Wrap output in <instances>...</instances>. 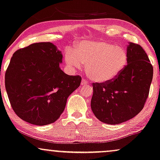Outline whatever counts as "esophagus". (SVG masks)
Instances as JSON below:
<instances>
[{"label": "esophagus", "mask_w": 160, "mask_h": 160, "mask_svg": "<svg viewBox=\"0 0 160 160\" xmlns=\"http://www.w3.org/2000/svg\"><path fill=\"white\" fill-rule=\"evenodd\" d=\"M81 85L82 86H87L88 85V81H87L86 79H82L81 81Z\"/></svg>", "instance_id": "obj_1"}]
</instances>
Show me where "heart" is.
<instances>
[{"label": "heart", "mask_w": 160, "mask_h": 160, "mask_svg": "<svg viewBox=\"0 0 160 160\" xmlns=\"http://www.w3.org/2000/svg\"><path fill=\"white\" fill-rule=\"evenodd\" d=\"M64 58L72 68H80L82 64H86V74L98 82H107L117 78L128 60L124 48L101 40L80 42L74 51L66 50Z\"/></svg>", "instance_id": "1"}]
</instances>
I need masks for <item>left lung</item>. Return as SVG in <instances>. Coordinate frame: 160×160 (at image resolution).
I'll use <instances>...</instances> for the list:
<instances>
[{
  "label": "left lung",
  "instance_id": "8db88e82",
  "mask_svg": "<svg viewBox=\"0 0 160 160\" xmlns=\"http://www.w3.org/2000/svg\"><path fill=\"white\" fill-rule=\"evenodd\" d=\"M128 64L114 80L93 82L91 107L95 117L107 124H120L142 111L148 97L153 66L139 44L127 47Z\"/></svg>",
  "mask_w": 160,
  "mask_h": 160
}]
</instances>
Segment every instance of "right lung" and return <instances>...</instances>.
<instances>
[{
    "label": "right lung",
    "mask_w": 160,
    "mask_h": 160,
    "mask_svg": "<svg viewBox=\"0 0 160 160\" xmlns=\"http://www.w3.org/2000/svg\"><path fill=\"white\" fill-rule=\"evenodd\" d=\"M61 52L50 42L32 43L13 54L5 74L12 108L22 120L37 125L55 122L81 77L68 75L59 67Z\"/></svg>",
    "instance_id": "right-lung-1"
}]
</instances>
